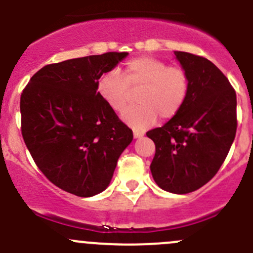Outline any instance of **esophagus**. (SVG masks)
Masks as SVG:
<instances>
[{
    "label": "esophagus",
    "mask_w": 253,
    "mask_h": 253,
    "mask_svg": "<svg viewBox=\"0 0 253 253\" xmlns=\"http://www.w3.org/2000/svg\"><path fill=\"white\" fill-rule=\"evenodd\" d=\"M144 136V132L141 131H133V137L134 138H141V137Z\"/></svg>",
    "instance_id": "esophagus-1"
}]
</instances>
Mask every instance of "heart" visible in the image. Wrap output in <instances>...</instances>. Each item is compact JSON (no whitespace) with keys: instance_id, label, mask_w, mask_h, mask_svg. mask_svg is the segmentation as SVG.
Here are the masks:
<instances>
[{"instance_id":"1","label":"heart","mask_w":253,"mask_h":253,"mask_svg":"<svg viewBox=\"0 0 253 253\" xmlns=\"http://www.w3.org/2000/svg\"><path fill=\"white\" fill-rule=\"evenodd\" d=\"M129 88L139 89L137 103L127 109L122 121L134 131H144L157 122L158 117L169 120L182 109L190 79L183 68L168 66L167 62L150 56H139L127 61L119 72H106L98 82V94L115 112L125 110L129 98Z\"/></svg>"}]
</instances>
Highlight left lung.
<instances>
[{
  "label": "left lung",
  "mask_w": 253,
  "mask_h": 253,
  "mask_svg": "<svg viewBox=\"0 0 253 253\" xmlns=\"http://www.w3.org/2000/svg\"><path fill=\"white\" fill-rule=\"evenodd\" d=\"M190 79L182 109L147 132L155 143L150 171L157 185L177 195L193 192L220 169L236 134V93L214 63L175 51Z\"/></svg>",
  "instance_id": "left-lung-1"
}]
</instances>
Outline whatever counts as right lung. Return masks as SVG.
<instances>
[{"mask_svg":"<svg viewBox=\"0 0 253 253\" xmlns=\"http://www.w3.org/2000/svg\"><path fill=\"white\" fill-rule=\"evenodd\" d=\"M128 52H106L38 71L20 96L22 134L35 164L53 185L91 197L110 183L133 139L98 94L99 78Z\"/></svg>","mask_w":253,"mask_h":253,"instance_id":"right-lung-1","label":"right lung"}]
</instances>
